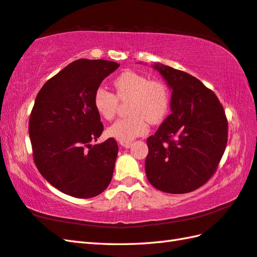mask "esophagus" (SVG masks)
<instances>
[{
    "instance_id": "1",
    "label": "esophagus",
    "mask_w": 257,
    "mask_h": 257,
    "mask_svg": "<svg viewBox=\"0 0 257 257\" xmlns=\"http://www.w3.org/2000/svg\"><path fill=\"white\" fill-rule=\"evenodd\" d=\"M120 145L123 148H130V147L133 146V141H120Z\"/></svg>"
}]
</instances>
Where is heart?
<instances>
[{
    "label": "heart",
    "instance_id": "b5f03b06",
    "mask_svg": "<svg viewBox=\"0 0 257 257\" xmlns=\"http://www.w3.org/2000/svg\"><path fill=\"white\" fill-rule=\"evenodd\" d=\"M113 87L119 99L130 98L127 112L107 129L109 137L119 141H132L148 130V121L159 123L170 107L168 87L159 80H150L147 76L134 70H125L113 79ZM94 107L99 116L107 120L113 118L118 99L111 91L98 87L92 98Z\"/></svg>",
    "mask_w": 257,
    "mask_h": 257
}]
</instances>
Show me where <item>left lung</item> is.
<instances>
[{
    "instance_id": "left-lung-1",
    "label": "left lung",
    "mask_w": 257,
    "mask_h": 257,
    "mask_svg": "<svg viewBox=\"0 0 257 257\" xmlns=\"http://www.w3.org/2000/svg\"><path fill=\"white\" fill-rule=\"evenodd\" d=\"M172 90L171 114L147 139L146 174L162 192L181 194L207 182L227 144V119L214 92L182 70L152 65Z\"/></svg>"
}]
</instances>
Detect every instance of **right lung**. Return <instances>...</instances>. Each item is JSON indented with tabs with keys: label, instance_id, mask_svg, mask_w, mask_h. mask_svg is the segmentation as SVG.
Here are the masks:
<instances>
[{
	"label": "right lung",
	"instance_id": "obj_1",
	"mask_svg": "<svg viewBox=\"0 0 257 257\" xmlns=\"http://www.w3.org/2000/svg\"><path fill=\"white\" fill-rule=\"evenodd\" d=\"M119 65L103 59L70 63L46 81L32 109L29 133L38 171L74 198H94L111 181L118 145L113 138L90 145L103 130L92 98Z\"/></svg>",
	"mask_w": 257,
	"mask_h": 257
}]
</instances>
